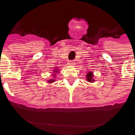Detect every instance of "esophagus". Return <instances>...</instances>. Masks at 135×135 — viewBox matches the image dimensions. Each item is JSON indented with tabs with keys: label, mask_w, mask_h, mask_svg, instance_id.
<instances>
[{
	"label": "esophagus",
	"mask_w": 135,
	"mask_h": 135,
	"mask_svg": "<svg viewBox=\"0 0 135 135\" xmlns=\"http://www.w3.org/2000/svg\"><path fill=\"white\" fill-rule=\"evenodd\" d=\"M69 65H71V66L74 65V64H75V61H73V60H71V61H69Z\"/></svg>",
	"instance_id": "34e87169"
}]
</instances>
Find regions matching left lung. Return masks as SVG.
<instances>
[{
  "mask_svg": "<svg viewBox=\"0 0 135 135\" xmlns=\"http://www.w3.org/2000/svg\"><path fill=\"white\" fill-rule=\"evenodd\" d=\"M87 80L88 81V82H93L94 80H93V74H92V72H89L87 74Z\"/></svg>",
  "mask_w": 135,
  "mask_h": 135,
  "instance_id": "left-lung-1",
  "label": "left lung"
}]
</instances>
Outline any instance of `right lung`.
Listing matches in <instances>:
<instances>
[{"label": "right lung", "mask_w": 135, "mask_h": 135, "mask_svg": "<svg viewBox=\"0 0 135 135\" xmlns=\"http://www.w3.org/2000/svg\"><path fill=\"white\" fill-rule=\"evenodd\" d=\"M55 71H57V70H55ZM54 81H55V80H49V83H52L54 82Z\"/></svg>", "instance_id": "right-lung-1"}]
</instances>
